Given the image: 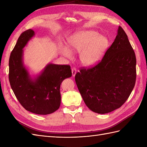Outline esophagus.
Segmentation results:
<instances>
[{
	"label": "esophagus",
	"mask_w": 147,
	"mask_h": 147,
	"mask_svg": "<svg viewBox=\"0 0 147 147\" xmlns=\"http://www.w3.org/2000/svg\"><path fill=\"white\" fill-rule=\"evenodd\" d=\"M71 72H72V75H73V76H75V74H76L77 69L75 67H74V68L72 69Z\"/></svg>",
	"instance_id": "esophagus-1"
}]
</instances>
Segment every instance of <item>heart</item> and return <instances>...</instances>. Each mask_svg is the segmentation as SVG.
Listing matches in <instances>:
<instances>
[{
  "label": "heart",
  "mask_w": 147,
  "mask_h": 147,
  "mask_svg": "<svg viewBox=\"0 0 147 147\" xmlns=\"http://www.w3.org/2000/svg\"><path fill=\"white\" fill-rule=\"evenodd\" d=\"M68 42L72 51L80 52V61L86 65L97 63L108 46L107 38L93 31H83L78 33L71 36ZM61 52L65 57H71V52L67 47H62Z\"/></svg>",
  "instance_id": "1"
}]
</instances>
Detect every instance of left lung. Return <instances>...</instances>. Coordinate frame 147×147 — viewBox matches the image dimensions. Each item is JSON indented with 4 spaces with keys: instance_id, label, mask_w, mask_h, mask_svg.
Wrapping results in <instances>:
<instances>
[{
    "instance_id": "obj_1",
    "label": "left lung",
    "mask_w": 147,
    "mask_h": 147,
    "mask_svg": "<svg viewBox=\"0 0 147 147\" xmlns=\"http://www.w3.org/2000/svg\"><path fill=\"white\" fill-rule=\"evenodd\" d=\"M136 59L126 33L121 26L102 60L82 67L75 75L78 88L90 110L106 114L121 107L135 85Z\"/></svg>"
}]
</instances>
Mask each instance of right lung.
Returning <instances> with one entry per match:
<instances>
[{
  "instance_id": "right-lung-1",
  "label": "right lung",
  "mask_w": 147,
  "mask_h": 147,
  "mask_svg": "<svg viewBox=\"0 0 147 147\" xmlns=\"http://www.w3.org/2000/svg\"><path fill=\"white\" fill-rule=\"evenodd\" d=\"M35 35L32 30L22 33L9 61V80L21 105L32 113L47 115L57 111L61 104V84L72 76L69 65L49 64L33 80L23 64V49Z\"/></svg>"
}]
</instances>
